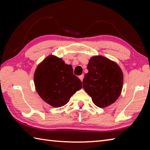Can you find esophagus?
<instances>
[{"instance_id": "1", "label": "esophagus", "mask_w": 150, "mask_h": 150, "mask_svg": "<svg viewBox=\"0 0 150 150\" xmlns=\"http://www.w3.org/2000/svg\"><path fill=\"white\" fill-rule=\"evenodd\" d=\"M79 79H80V80L81 81H83V79H84V75H80L79 76Z\"/></svg>"}]
</instances>
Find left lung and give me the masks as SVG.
<instances>
[{
	"instance_id": "8db88e82",
	"label": "left lung",
	"mask_w": 150,
	"mask_h": 150,
	"mask_svg": "<svg viewBox=\"0 0 150 150\" xmlns=\"http://www.w3.org/2000/svg\"><path fill=\"white\" fill-rule=\"evenodd\" d=\"M85 75L83 88L100 108L113 104L120 96L123 85L122 71L116 62L102 55L91 58Z\"/></svg>"
}]
</instances>
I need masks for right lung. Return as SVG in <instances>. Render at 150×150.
<instances>
[{
	"label": "right lung",
	"mask_w": 150,
	"mask_h": 150,
	"mask_svg": "<svg viewBox=\"0 0 150 150\" xmlns=\"http://www.w3.org/2000/svg\"><path fill=\"white\" fill-rule=\"evenodd\" d=\"M34 80L39 96L55 108L66 105L71 96L83 87L81 80L73 75L72 66L53 55L38 65Z\"/></svg>",
	"instance_id": "1"
}]
</instances>
